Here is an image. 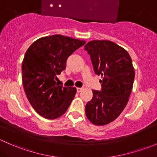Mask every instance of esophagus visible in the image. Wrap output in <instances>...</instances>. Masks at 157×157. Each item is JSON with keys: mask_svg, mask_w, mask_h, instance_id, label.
Segmentation results:
<instances>
[{"mask_svg": "<svg viewBox=\"0 0 157 157\" xmlns=\"http://www.w3.org/2000/svg\"><path fill=\"white\" fill-rule=\"evenodd\" d=\"M82 90H83V88H81V87H77V93H80V92H81Z\"/></svg>", "mask_w": 157, "mask_h": 157, "instance_id": "obj_1", "label": "esophagus"}]
</instances>
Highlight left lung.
<instances>
[{"instance_id":"obj_1","label":"left lung","mask_w":157,"mask_h":157,"mask_svg":"<svg viewBox=\"0 0 157 157\" xmlns=\"http://www.w3.org/2000/svg\"><path fill=\"white\" fill-rule=\"evenodd\" d=\"M84 48L95 74L102 76V90H93L86 115L93 124L105 125L116 119L127 105L135 75L132 61L125 49L111 41L93 40Z\"/></svg>"}]
</instances>
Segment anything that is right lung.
Wrapping results in <instances>:
<instances>
[{
  "label": "right lung",
  "mask_w": 157,
  "mask_h": 157,
  "mask_svg": "<svg viewBox=\"0 0 157 157\" xmlns=\"http://www.w3.org/2000/svg\"><path fill=\"white\" fill-rule=\"evenodd\" d=\"M85 43L53 35L37 39L26 51L22 64L23 87L33 108L44 118H59L74 99L77 89L59 86L57 75L66 68L70 55Z\"/></svg>",
  "instance_id": "add662e5"
}]
</instances>
